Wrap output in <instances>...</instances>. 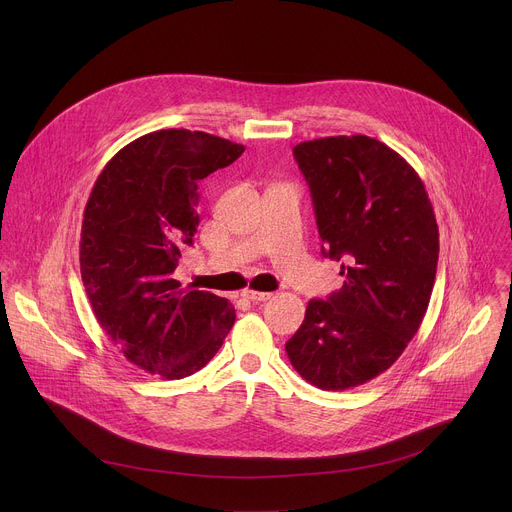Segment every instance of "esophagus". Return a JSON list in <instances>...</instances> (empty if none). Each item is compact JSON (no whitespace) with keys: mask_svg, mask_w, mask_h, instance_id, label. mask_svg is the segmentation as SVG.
I'll return each instance as SVG.
<instances>
[{"mask_svg":"<svg viewBox=\"0 0 512 512\" xmlns=\"http://www.w3.org/2000/svg\"><path fill=\"white\" fill-rule=\"evenodd\" d=\"M243 296L251 302H267L271 298L269 291H255V289H245Z\"/></svg>","mask_w":512,"mask_h":512,"instance_id":"obj_1","label":"esophagus"}]
</instances>
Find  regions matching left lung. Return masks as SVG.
Instances as JSON below:
<instances>
[{
  "mask_svg": "<svg viewBox=\"0 0 512 512\" xmlns=\"http://www.w3.org/2000/svg\"><path fill=\"white\" fill-rule=\"evenodd\" d=\"M294 158L310 186L322 255L344 283L310 300L285 342L314 387L344 391L385 373L417 334L435 281L440 233L417 172L367 135L304 141Z\"/></svg>",
  "mask_w": 512,
  "mask_h": 512,
  "instance_id": "1",
  "label": "left lung"
}]
</instances>
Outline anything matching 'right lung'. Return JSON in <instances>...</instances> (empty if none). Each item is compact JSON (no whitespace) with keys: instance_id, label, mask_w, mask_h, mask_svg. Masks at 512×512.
Here are the masks:
<instances>
[{"instance_id":"add662e5","label":"right lung","mask_w":512,"mask_h":512,"mask_svg":"<svg viewBox=\"0 0 512 512\" xmlns=\"http://www.w3.org/2000/svg\"><path fill=\"white\" fill-rule=\"evenodd\" d=\"M243 145L160 129L119 150L85 206L81 275L107 336L135 367L164 379L200 371L235 324L229 300L184 289L174 271L198 227V182Z\"/></svg>"}]
</instances>
